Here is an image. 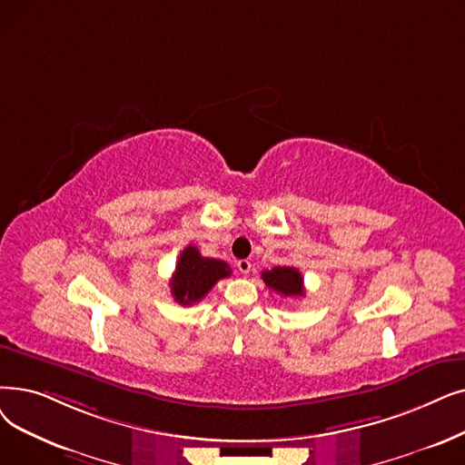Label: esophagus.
Instances as JSON below:
<instances>
[{
  "label": "esophagus",
  "instance_id": "1",
  "mask_svg": "<svg viewBox=\"0 0 465 465\" xmlns=\"http://www.w3.org/2000/svg\"><path fill=\"white\" fill-rule=\"evenodd\" d=\"M251 268H252V264H251L249 260H239V262H237V270H239L241 273H243V275H247V273L251 272Z\"/></svg>",
  "mask_w": 465,
  "mask_h": 465
}]
</instances>
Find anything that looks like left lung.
I'll list each match as a JSON object with an SVG mask.
<instances>
[{
  "label": "left lung",
  "instance_id": "obj_1",
  "mask_svg": "<svg viewBox=\"0 0 465 465\" xmlns=\"http://www.w3.org/2000/svg\"><path fill=\"white\" fill-rule=\"evenodd\" d=\"M266 287L285 298H300L304 296V277L291 266H275L273 270L262 272Z\"/></svg>",
  "mask_w": 465,
  "mask_h": 465
}]
</instances>
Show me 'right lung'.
Returning <instances> with one entry per match:
<instances>
[{"mask_svg": "<svg viewBox=\"0 0 465 465\" xmlns=\"http://www.w3.org/2000/svg\"><path fill=\"white\" fill-rule=\"evenodd\" d=\"M230 275L232 270L226 262L201 256L197 247L188 245L176 262L171 279V294L180 306H192L209 294L216 281Z\"/></svg>", "mask_w": 465, "mask_h": 465, "instance_id": "obj_1", "label": "right lung"}]
</instances>
